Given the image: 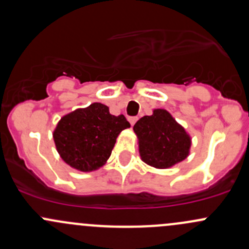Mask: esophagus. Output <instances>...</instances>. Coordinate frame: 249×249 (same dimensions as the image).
<instances>
[{
	"instance_id": "34e87169",
	"label": "esophagus",
	"mask_w": 249,
	"mask_h": 249,
	"mask_svg": "<svg viewBox=\"0 0 249 249\" xmlns=\"http://www.w3.org/2000/svg\"><path fill=\"white\" fill-rule=\"evenodd\" d=\"M137 119H138L137 117H130V118H129V122H130V124H131V125H135V123L137 122Z\"/></svg>"
}]
</instances>
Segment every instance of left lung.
<instances>
[{
    "label": "left lung",
    "instance_id": "left-lung-1",
    "mask_svg": "<svg viewBox=\"0 0 249 249\" xmlns=\"http://www.w3.org/2000/svg\"><path fill=\"white\" fill-rule=\"evenodd\" d=\"M141 159L149 166L167 169L190 155L192 140L167 109L155 108L133 126Z\"/></svg>",
    "mask_w": 249,
    "mask_h": 249
}]
</instances>
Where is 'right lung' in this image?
<instances>
[{
    "label": "right lung",
    "mask_w": 249,
    "mask_h": 249,
    "mask_svg": "<svg viewBox=\"0 0 249 249\" xmlns=\"http://www.w3.org/2000/svg\"><path fill=\"white\" fill-rule=\"evenodd\" d=\"M130 123L113 116L106 105L93 103L61 118L53 131L56 149L63 161L80 172L101 168L111 156L117 137Z\"/></svg>",
    "instance_id": "right-lung-1"
}]
</instances>
